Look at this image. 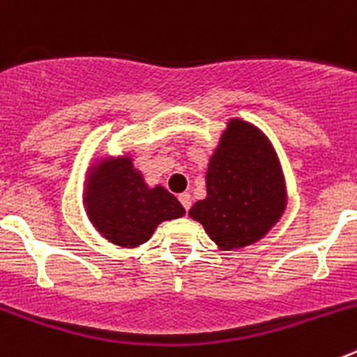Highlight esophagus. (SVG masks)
I'll return each instance as SVG.
<instances>
[{
    "mask_svg": "<svg viewBox=\"0 0 357 357\" xmlns=\"http://www.w3.org/2000/svg\"><path fill=\"white\" fill-rule=\"evenodd\" d=\"M178 200H181V204L184 206V209L189 211V207H191V195L182 193L181 197H178Z\"/></svg>",
    "mask_w": 357,
    "mask_h": 357,
    "instance_id": "esophagus-1",
    "label": "esophagus"
}]
</instances>
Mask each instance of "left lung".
<instances>
[{
    "label": "left lung",
    "instance_id": "obj_1",
    "mask_svg": "<svg viewBox=\"0 0 357 357\" xmlns=\"http://www.w3.org/2000/svg\"><path fill=\"white\" fill-rule=\"evenodd\" d=\"M207 197L189 218L200 223L220 250L261 241L288 207V189L277 150L257 125L230 118L209 157Z\"/></svg>",
    "mask_w": 357,
    "mask_h": 357
}]
</instances>
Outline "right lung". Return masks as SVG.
Returning a JSON list of instances; mask_svg holds the SVG:
<instances>
[{"label": "right lung", "mask_w": 357, "mask_h": 357, "mask_svg": "<svg viewBox=\"0 0 357 357\" xmlns=\"http://www.w3.org/2000/svg\"><path fill=\"white\" fill-rule=\"evenodd\" d=\"M82 207L98 234L119 248H137L157 227L185 214L164 185H150L134 166L130 151L100 153L82 182Z\"/></svg>", "instance_id": "1"}]
</instances>
